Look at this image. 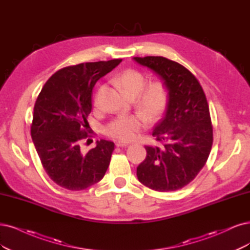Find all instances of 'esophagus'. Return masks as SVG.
I'll list each match as a JSON object with an SVG mask.
<instances>
[{"label": "esophagus", "instance_id": "obj_1", "mask_svg": "<svg viewBox=\"0 0 250 250\" xmlns=\"http://www.w3.org/2000/svg\"><path fill=\"white\" fill-rule=\"evenodd\" d=\"M128 145H130V143H125V142H122V141L116 142V146L117 147H126Z\"/></svg>", "mask_w": 250, "mask_h": 250}]
</instances>
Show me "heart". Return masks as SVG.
Wrapping results in <instances>:
<instances>
[{
  "label": "heart",
  "instance_id": "b5f03b06",
  "mask_svg": "<svg viewBox=\"0 0 250 250\" xmlns=\"http://www.w3.org/2000/svg\"><path fill=\"white\" fill-rule=\"evenodd\" d=\"M114 84L131 99L136 108L148 122H156L165 113L169 103V92L161 81H154L144 87L146 83L144 74L137 70H125L114 78ZM145 120L140 115L120 116L111 122L106 132L122 141L132 140L144 126Z\"/></svg>",
  "mask_w": 250,
  "mask_h": 250
}]
</instances>
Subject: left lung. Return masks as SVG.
Instances as JSON below:
<instances>
[{"label":"left lung","instance_id":"obj_1","mask_svg":"<svg viewBox=\"0 0 250 250\" xmlns=\"http://www.w3.org/2000/svg\"><path fill=\"white\" fill-rule=\"evenodd\" d=\"M160 77L169 103L152 136L161 147L145 146L146 159L137 168L145 187L158 191L182 188L204 167L213 142L209 106L197 78L180 63L163 57L134 58Z\"/></svg>","mask_w":250,"mask_h":250}]
</instances>
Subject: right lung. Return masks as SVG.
Returning <instances> with one entry per match:
<instances>
[{
  "mask_svg": "<svg viewBox=\"0 0 250 250\" xmlns=\"http://www.w3.org/2000/svg\"><path fill=\"white\" fill-rule=\"evenodd\" d=\"M122 60L79 63L63 68L47 80L34 107L31 136L42 166L52 181L69 190L99 182L109 167L114 143L97 141L87 153L80 141L88 138L87 116L97 81Z\"/></svg>",
  "mask_w": 250,
  "mask_h": 250,
  "instance_id": "1",
  "label": "right lung"
}]
</instances>
